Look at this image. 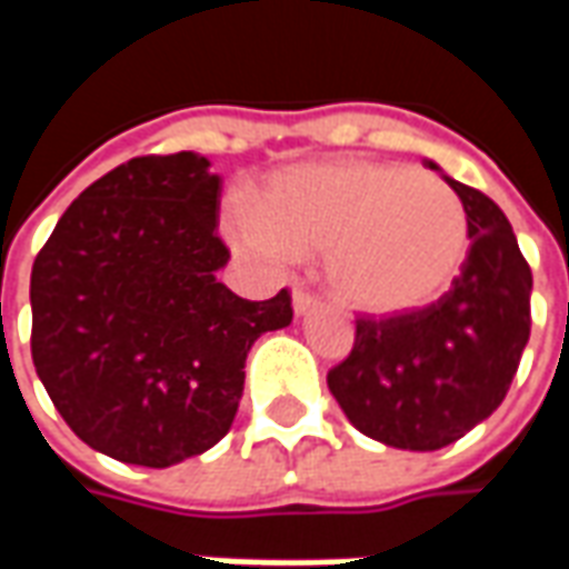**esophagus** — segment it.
Returning a JSON list of instances; mask_svg holds the SVG:
<instances>
[{"mask_svg":"<svg viewBox=\"0 0 569 569\" xmlns=\"http://www.w3.org/2000/svg\"><path fill=\"white\" fill-rule=\"evenodd\" d=\"M292 308H296L298 317H305V313H310V310L317 308V296H313L310 289H305V286H296V292H292Z\"/></svg>","mask_w":569,"mask_h":569,"instance_id":"obj_1","label":"esophagus"}]
</instances>
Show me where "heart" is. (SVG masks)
<instances>
[{
  "label": "heart",
  "mask_w": 569,
  "mask_h": 569,
  "mask_svg": "<svg viewBox=\"0 0 569 569\" xmlns=\"http://www.w3.org/2000/svg\"><path fill=\"white\" fill-rule=\"evenodd\" d=\"M224 231L261 259L326 252L332 296L371 317L432 305L469 247L466 210L451 188L387 161L280 170L261 188L259 207L240 198L224 207Z\"/></svg>",
  "instance_id": "b5f03b06"
}]
</instances>
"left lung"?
Listing matches in <instances>:
<instances>
[{"instance_id": "1", "label": "left lung", "mask_w": 569, "mask_h": 569, "mask_svg": "<svg viewBox=\"0 0 569 569\" xmlns=\"http://www.w3.org/2000/svg\"><path fill=\"white\" fill-rule=\"evenodd\" d=\"M441 179L472 237L451 289L411 313L359 317L353 350L326 375L347 420L402 451H439L490 418L530 338L533 273L512 224L478 188Z\"/></svg>"}]
</instances>
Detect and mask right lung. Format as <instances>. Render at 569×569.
Segmentation results:
<instances>
[{"mask_svg":"<svg viewBox=\"0 0 569 569\" xmlns=\"http://www.w3.org/2000/svg\"><path fill=\"white\" fill-rule=\"evenodd\" d=\"M222 182L194 151L100 176L32 261V366L69 429L121 463L163 469L231 429L256 338L292 296L247 301L216 280Z\"/></svg>","mask_w":569,"mask_h":569,"instance_id":"add662e5","label":"right lung"}]
</instances>
